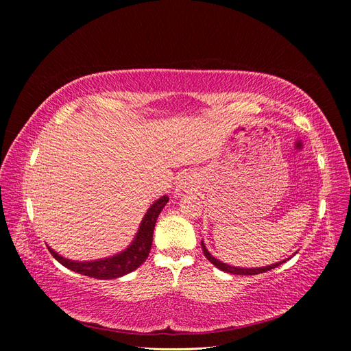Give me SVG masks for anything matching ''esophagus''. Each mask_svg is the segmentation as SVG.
I'll use <instances>...</instances> for the list:
<instances>
[{"instance_id": "34e87169", "label": "esophagus", "mask_w": 351, "mask_h": 351, "mask_svg": "<svg viewBox=\"0 0 351 351\" xmlns=\"http://www.w3.org/2000/svg\"><path fill=\"white\" fill-rule=\"evenodd\" d=\"M178 189H183V186H180V187H178Z\"/></svg>"}]
</instances>
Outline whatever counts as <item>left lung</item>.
Returning a JSON list of instances; mask_svg holds the SVG:
<instances>
[{
  "instance_id": "8db88e82",
  "label": "left lung",
  "mask_w": 351,
  "mask_h": 351,
  "mask_svg": "<svg viewBox=\"0 0 351 351\" xmlns=\"http://www.w3.org/2000/svg\"><path fill=\"white\" fill-rule=\"evenodd\" d=\"M200 244H202V250H204V254H205L206 259H208L212 265H215V267H217L218 269H221V271L228 272V274H234V275H256V274H262V272H267V271H271V269H274V268H277V267H280L281 263H284L285 261L291 259V256H290V258H287V259H284V261H281V262L272 263V265H267V267H261V268H240V267H232V265L221 262V261L217 259L215 256H212V254L209 253V250L206 249L204 240L200 241ZM295 253H297V252H295ZM293 256H294V254H293Z\"/></svg>"
}]
</instances>
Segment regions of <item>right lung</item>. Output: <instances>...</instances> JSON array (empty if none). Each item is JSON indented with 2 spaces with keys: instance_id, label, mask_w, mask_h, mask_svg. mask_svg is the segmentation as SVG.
<instances>
[{
  "instance_id": "1",
  "label": "right lung",
  "mask_w": 351,
  "mask_h": 351,
  "mask_svg": "<svg viewBox=\"0 0 351 351\" xmlns=\"http://www.w3.org/2000/svg\"><path fill=\"white\" fill-rule=\"evenodd\" d=\"M167 202H168L167 195L154 202L151 208L146 210L145 217L142 218L139 230H137L133 241L124 250L114 254V256L97 259V261L79 262V261H71L61 256V254H58L49 246H48V250L51 252L52 256L62 265V267H66L77 274L86 275V277H92L97 280L120 278L123 275L139 268L141 265L147 259V256H149L156 219H158V215L161 214L162 208L167 205Z\"/></svg>"
}]
</instances>
